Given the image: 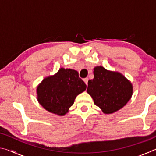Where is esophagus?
<instances>
[{
    "instance_id": "obj_1",
    "label": "esophagus",
    "mask_w": 156,
    "mask_h": 156,
    "mask_svg": "<svg viewBox=\"0 0 156 156\" xmlns=\"http://www.w3.org/2000/svg\"><path fill=\"white\" fill-rule=\"evenodd\" d=\"M84 83H85L87 85V84H88V80H89V78H84Z\"/></svg>"
}]
</instances>
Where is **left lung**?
I'll list each match as a JSON object with an SVG mask.
<instances>
[{
    "mask_svg": "<svg viewBox=\"0 0 156 156\" xmlns=\"http://www.w3.org/2000/svg\"><path fill=\"white\" fill-rule=\"evenodd\" d=\"M94 75V79L88 81L87 91L105 114L122 109L131 98L133 84L121 73L96 66Z\"/></svg>",
    "mask_w": 156,
    "mask_h": 156,
    "instance_id": "8db88e82",
    "label": "left lung"
}]
</instances>
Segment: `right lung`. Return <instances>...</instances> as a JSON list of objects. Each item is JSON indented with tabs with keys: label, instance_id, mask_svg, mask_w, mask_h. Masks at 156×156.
Segmentation results:
<instances>
[{
	"label": "right lung",
	"instance_id": "obj_1",
	"mask_svg": "<svg viewBox=\"0 0 156 156\" xmlns=\"http://www.w3.org/2000/svg\"><path fill=\"white\" fill-rule=\"evenodd\" d=\"M86 88L77 71L62 67L54 75L44 78L38 84L37 100L47 111L62 116L69 112L76 96Z\"/></svg>",
	"mask_w": 156,
	"mask_h": 156
}]
</instances>
